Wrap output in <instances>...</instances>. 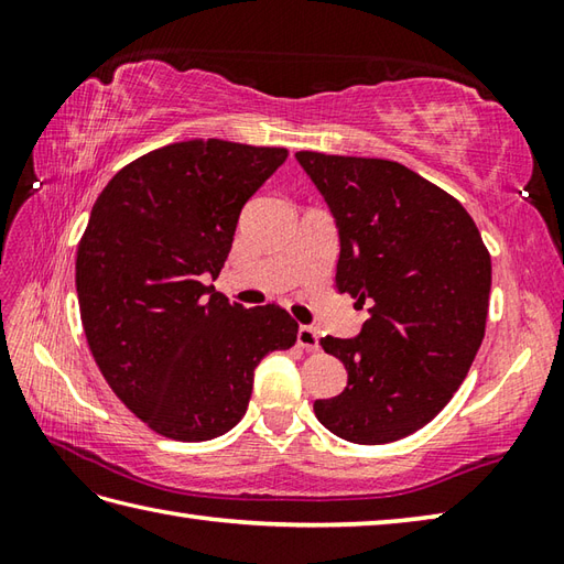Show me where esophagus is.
Listing matches in <instances>:
<instances>
[{
  "label": "esophagus",
  "instance_id": "34e87169",
  "mask_svg": "<svg viewBox=\"0 0 564 564\" xmlns=\"http://www.w3.org/2000/svg\"><path fill=\"white\" fill-rule=\"evenodd\" d=\"M297 346H303V349H307V351H317L319 349L317 332L307 325L297 327Z\"/></svg>",
  "mask_w": 564,
  "mask_h": 564
}]
</instances>
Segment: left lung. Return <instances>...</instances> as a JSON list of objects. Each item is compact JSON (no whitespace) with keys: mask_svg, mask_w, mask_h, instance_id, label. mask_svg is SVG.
Wrapping results in <instances>:
<instances>
[{"mask_svg":"<svg viewBox=\"0 0 564 564\" xmlns=\"http://www.w3.org/2000/svg\"><path fill=\"white\" fill-rule=\"evenodd\" d=\"M337 218L334 289L370 305L356 339L319 344L344 364L341 394L315 402L332 434L380 446L426 426L485 339L492 259L458 198L400 162L295 154Z\"/></svg>","mask_w":564,"mask_h":564,"instance_id":"8db88e82","label":"left lung"}]
</instances>
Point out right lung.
I'll use <instances>...</instances> for the list:
<instances>
[{"mask_svg": "<svg viewBox=\"0 0 564 564\" xmlns=\"http://www.w3.org/2000/svg\"><path fill=\"white\" fill-rule=\"evenodd\" d=\"M285 148L186 140L126 164L94 203L77 247L82 327L130 412L174 441H210L245 416L254 368L291 349L279 305H230L218 279L245 203Z\"/></svg>", "mask_w": 564, "mask_h": 564, "instance_id": "right-lung-1", "label": "right lung"}]
</instances>
